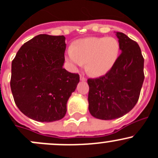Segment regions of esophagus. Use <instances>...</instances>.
<instances>
[{
  "label": "esophagus",
  "instance_id": "esophagus-1",
  "mask_svg": "<svg viewBox=\"0 0 158 158\" xmlns=\"http://www.w3.org/2000/svg\"><path fill=\"white\" fill-rule=\"evenodd\" d=\"M80 79H81V81H85V80H86L85 77H84V76H83V75L80 76Z\"/></svg>",
  "mask_w": 158,
  "mask_h": 158
}]
</instances>
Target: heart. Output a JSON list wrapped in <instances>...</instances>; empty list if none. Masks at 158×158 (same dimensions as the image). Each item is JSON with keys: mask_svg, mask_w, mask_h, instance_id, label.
<instances>
[{"mask_svg": "<svg viewBox=\"0 0 158 158\" xmlns=\"http://www.w3.org/2000/svg\"><path fill=\"white\" fill-rule=\"evenodd\" d=\"M119 54V42L114 37H88L77 40L68 50L66 57L74 67L81 66L86 61L87 72L98 76L110 69Z\"/></svg>", "mask_w": 158, "mask_h": 158, "instance_id": "1", "label": "heart"}]
</instances>
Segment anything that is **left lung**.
Returning <instances> with one entry per match:
<instances>
[{
  "mask_svg": "<svg viewBox=\"0 0 158 158\" xmlns=\"http://www.w3.org/2000/svg\"><path fill=\"white\" fill-rule=\"evenodd\" d=\"M121 54L104 75L87 79L89 111L94 118L113 120L132 110L144 79L143 57L134 40L117 32Z\"/></svg>",
  "mask_w": 158,
  "mask_h": 158,
  "instance_id": "8db88e82",
  "label": "left lung"
}]
</instances>
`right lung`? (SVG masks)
Instances as JSON below:
<instances>
[{
	"label": "right lung",
	"mask_w": 158,
	"mask_h": 158,
	"mask_svg": "<svg viewBox=\"0 0 158 158\" xmlns=\"http://www.w3.org/2000/svg\"><path fill=\"white\" fill-rule=\"evenodd\" d=\"M64 36L39 34L22 45L12 60L10 88L27 117L52 122L64 117L67 102L80 81L63 68Z\"/></svg>",
	"instance_id": "right-lung-1"
}]
</instances>
